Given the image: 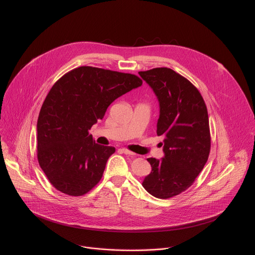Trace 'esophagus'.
Wrapping results in <instances>:
<instances>
[{
	"instance_id": "1",
	"label": "esophagus",
	"mask_w": 255,
	"mask_h": 255,
	"mask_svg": "<svg viewBox=\"0 0 255 255\" xmlns=\"http://www.w3.org/2000/svg\"><path fill=\"white\" fill-rule=\"evenodd\" d=\"M120 151H121L122 153L128 154V155H135V153H134V152H132V151H130V150L126 149V148H122V149H120Z\"/></svg>"
}]
</instances>
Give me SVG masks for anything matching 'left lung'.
<instances>
[{"mask_svg":"<svg viewBox=\"0 0 255 255\" xmlns=\"http://www.w3.org/2000/svg\"><path fill=\"white\" fill-rule=\"evenodd\" d=\"M159 102L156 133L163 137L164 157L147 158L151 172L142 186L158 199H169L189 189L206 164L211 135L205 101L186 78L167 67L139 71Z\"/></svg>","mask_w":255,"mask_h":255,"instance_id":"1","label":"left lung"}]
</instances>
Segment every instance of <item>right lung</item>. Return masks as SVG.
Wrapping results in <instances>:
<instances>
[{
    "label": "right lung",
    "instance_id": "1",
    "mask_svg": "<svg viewBox=\"0 0 255 255\" xmlns=\"http://www.w3.org/2000/svg\"><path fill=\"white\" fill-rule=\"evenodd\" d=\"M141 85L135 75L80 66L52 86L38 116L37 158L57 191L80 197L101 180L115 147L95 143L89 130L117 98Z\"/></svg>",
    "mask_w": 255,
    "mask_h": 255
}]
</instances>
